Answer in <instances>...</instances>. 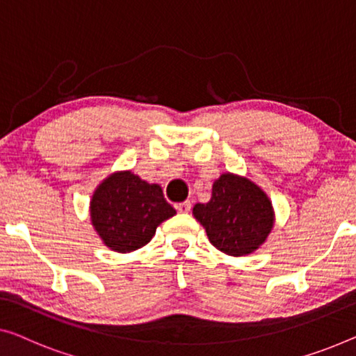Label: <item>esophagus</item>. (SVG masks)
Returning <instances> with one entry per match:
<instances>
[{"instance_id": "1", "label": "esophagus", "mask_w": 356, "mask_h": 356, "mask_svg": "<svg viewBox=\"0 0 356 356\" xmlns=\"http://www.w3.org/2000/svg\"><path fill=\"white\" fill-rule=\"evenodd\" d=\"M176 208L179 212H182V214H187V212L192 209V203H190V201H184V203H179Z\"/></svg>"}]
</instances>
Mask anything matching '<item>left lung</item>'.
<instances>
[{
	"instance_id": "obj_1",
	"label": "left lung",
	"mask_w": 356,
	"mask_h": 356,
	"mask_svg": "<svg viewBox=\"0 0 356 356\" xmlns=\"http://www.w3.org/2000/svg\"><path fill=\"white\" fill-rule=\"evenodd\" d=\"M212 246L233 257L248 256L267 240L275 222L272 201L251 180L222 174L212 185L208 203L193 206Z\"/></svg>"
}]
</instances>
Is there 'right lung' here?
<instances>
[{
	"label": "right lung",
	"instance_id": "1",
	"mask_svg": "<svg viewBox=\"0 0 356 356\" xmlns=\"http://www.w3.org/2000/svg\"><path fill=\"white\" fill-rule=\"evenodd\" d=\"M176 214L158 184H148L131 171L108 176L95 188L91 222L104 245L116 252L145 246L161 222Z\"/></svg>",
	"mask_w": 356,
	"mask_h": 356
}]
</instances>
